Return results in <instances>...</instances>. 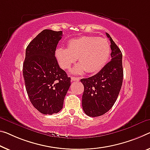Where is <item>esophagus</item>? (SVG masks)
I'll use <instances>...</instances> for the list:
<instances>
[{
  "instance_id": "esophagus-1",
  "label": "esophagus",
  "mask_w": 150,
  "mask_h": 150,
  "mask_svg": "<svg viewBox=\"0 0 150 150\" xmlns=\"http://www.w3.org/2000/svg\"><path fill=\"white\" fill-rule=\"evenodd\" d=\"M71 80H72V81H78V80H80V78H77V77L72 76V77H71Z\"/></svg>"
}]
</instances>
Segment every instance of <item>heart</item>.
<instances>
[{"mask_svg":"<svg viewBox=\"0 0 150 150\" xmlns=\"http://www.w3.org/2000/svg\"><path fill=\"white\" fill-rule=\"evenodd\" d=\"M110 53L107 39L95 36H82L68 41L67 48L58 47L55 52L57 63L64 70L70 68L77 59L80 64L72 70L75 74L98 72L105 65Z\"/></svg>","mask_w":150,"mask_h":150,"instance_id":"1","label":"heart"}]
</instances>
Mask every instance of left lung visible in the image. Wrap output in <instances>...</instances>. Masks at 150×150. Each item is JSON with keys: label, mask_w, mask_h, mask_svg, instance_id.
I'll return each instance as SVG.
<instances>
[{"label": "left lung", "mask_w": 150, "mask_h": 150, "mask_svg": "<svg viewBox=\"0 0 150 150\" xmlns=\"http://www.w3.org/2000/svg\"><path fill=\"white\" fill-rule=\"evenodd\" d=\"M111 60L93 76L82 78L84 85L82 105L85 113L89 117H98L111 109L118 97L123 78L122 53L109 34Z\"/></svg>", "instance_id": "8db88e82"}]
</instances>
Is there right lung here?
<instances>
[{"instance_id":"add662e5","label":"right lung","mask_w":150,"mask_h":150,"mask_svg":"<svg viewBox=\"0 0 150 150\" xmlns=\"http://www.w3.org/2000/svg\"><path fill=\"white\" fill-rule=\"evenodd\" d=\"M62 31L44 29L27 47L23 66L29 100L41 113L60 111L68 91L70 78L59 68L55 52Z\"/></svg>"}]
</instances>
